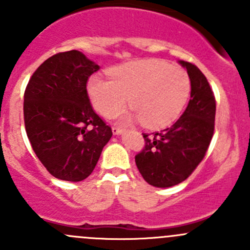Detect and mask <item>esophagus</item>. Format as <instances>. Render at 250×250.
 Instances as JSON below:
<instances>
[{
	"instance_id": "obj_1",
	"label": "esophagus",
	"mask_w": 250,
	"mask_h": 250,
	"mask_svg": "<svg viewBox=\"0 0 250 250\" xmlns=\"http://www.w3.org/2000/svg\"><path fill=\"white\" fill-rule=\"evenodd\" d=\"M123 130H125V128L120 127V125H113L112 127L113 134H121V133H123Z\"/></svg>"
}]
</instances>
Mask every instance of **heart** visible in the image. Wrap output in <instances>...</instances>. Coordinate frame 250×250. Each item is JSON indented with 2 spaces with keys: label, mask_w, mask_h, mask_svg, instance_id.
Masks as SVG:
<instances>
[{
  "label": "heart",
  "mask_w": 250,
  "mask_h": 250,
  "mask_svg": "<svg viewBox=\"0 0 250 250\" xmlns=\"http://www.w3.org/2000/svg\"><path fill=\"white\" fill-rule=\"evenodd\" d=\"M109 77L94 76L88 82V94L98 112L112 117L123 110L128 98L135 117L153 129L172 125L191 93L188 72L162 60L127 62L111 69Z\"/></svg>",
  "instance_id": "heart-1"
}]
</instances>
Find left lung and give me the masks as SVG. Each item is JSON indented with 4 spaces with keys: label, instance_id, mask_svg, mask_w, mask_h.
I'll list each match as a JSON object with an SVG mask.
<instances>
[{
    "label": "left lung",
    "instance_id": "left-lung-1",
    "mask_svg": "<svg viewBox=\"0 0 250 250\" xmlns=\"http://www.w3.org/2000/svg\"><path fill=\"white\" fill-rule=\"evenodd\" d=\"M191 99L181 117L161 132L143 133L145 146L135 155L144 180L156 188H170L188 178L202 162L214 134L215 97L203 72L188 62Z\"/></svg>",
    "mask_w": 250,
    "mask_h": 250
}]
</instances>
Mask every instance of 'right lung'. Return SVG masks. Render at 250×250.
<instances>
[{
    "instance_id": "add662e5",
    "label": "right lung",
    "mask_w": 250,
    "mask_h": 250,
    "mask_svg": "<svg viewBox=\"0 0 250 250\" xmlns=\"http://www.w3.org/2000/svg\"><path fill=\"white\" fill-rule=\"evenodd\" d=\"M98 70L78 50L58 53L37 67L25 89L26 135L42 165L60 180L88 178L112 137L88 97V78Z\"/></svg>"
}]
</instances>
